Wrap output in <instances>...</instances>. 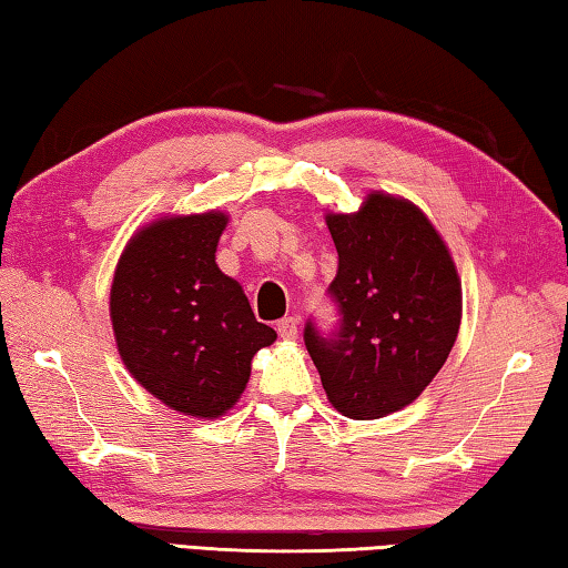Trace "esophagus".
<instances>
[{
  "mask_svg": "<svg viewBox=\"0 0 568 568\" xmlns=\"http://www.w3.org/2000/svg\"><path fill=\"white\" fill-rule=\"evenodd\" d=\"M297 325H301V321L297 318H283V321H277V335H281V338H285V341H293V338H297Z\"/></svg>",
  "mask_w": 568,
  "mask_h": 568,
  "instance_id": "esophagus-1",
  "label": "esophagus"
}]
</instances>
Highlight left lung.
Returning <instances> with one entry per match:
<instances>
[{
    "instance_id": "left-lung-1",
    "label": "left lung",
    "mask_w": 568,
    "mask_h": 568,
    "mask_svg": "<svg viewBox=\"0 0 568 568\" xmlns=\"http://www.w3.org/2000/svg\"><path fill=\"white\" fill-rule=\"evenodd\" d=\"M338 250L333 331L307 318L303 341L328 400L355 420L416 400L444 368L460 325V281L428 217L373 192L353 215L325 217Z\"/></svg>"
}]
</instances>
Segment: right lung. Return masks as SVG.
<instances>
[{"label": "right lung", "instance_id": "add662e5", "mask_svg": "<svg viewBox=\"0 0 568 568\" xmlns=\"http://www.w3.org/2000/svg\"><path fill=\"white\" fill-rule=\"evenodd\" d=\"M227 217L158 220L130 240L110 293L128 371L172 410L217 418L235 406L253 355L275 341L215 263Z\"/></svg>", "mask_w": 568, "mask_h": 568}]
</instances>
